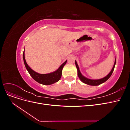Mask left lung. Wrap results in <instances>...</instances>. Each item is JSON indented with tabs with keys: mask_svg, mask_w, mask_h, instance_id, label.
Instances as JSON below:
<instances>
[{
	"mask_svg": "<svg viewBox=\"0 0 130 130\" xmlns=\"http://www.w3.org/2000/svg\"><path fill=\"white\" fill-rule=\"evenodd\" d=\"M116 63V59L115 60V64H114L113 66V67L112 68V70L111 72H110L107 76H105V77L103 78H101V79H99V80H91V79H89V78L86 77L85 76H84L82 75L81 74L80 70H79V68H78V66L77 64V62L75 61V65L76 67L77 68V75L78 76V77L80 78V79L81 80V81L82 82H83L84 83L86 84H87L89 85H91V86H97V85H99L101 84L104 83L105 81H107L108 78L110 77V76H111V75L112 74V73L114 70V69H115V65Z\"/></svg>",
	"mask_w": 130,
	"mask_h": 130,
	"instance_id": "left-lung-1",
	"label": "left lung"
}]
</instances>
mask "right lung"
Listing matches in <instances>:
<instances>
[{
    "label": "right lung",
    "instance_id": "right-lung-1",
    "mask_svg": "<svg viewBox=\"0 0 130 130\" xmlns=\"http://www.w3.org/2000/svg\"><path fill=\"white\" fill-rule=\"evenodd\" d=\"M23 60H24V64L25 66V67L30 75L31 76V77H32L35 81L38 82V83L43 84V85H52L60 80L62 75V69L67 63V61H65L63 63L62 65H61V66L59 67V68L55 72L51 73L49 74H41L34 71V70L32 69H31L30 67L27 65L25 59L24 50L23 54Z\"/></svg>",
    "mask_w": 130,
    "mask_h": 130
}]
</instances>
